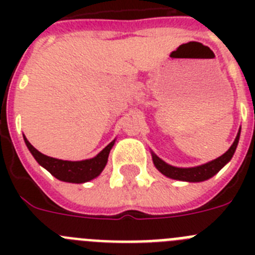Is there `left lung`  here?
Listing matches in <instances>:
<instances>
[{
	"label": "left lung",
	"mask_w": 255,
	"mask_h": 255,
	"mask_svg": "<svg viewBox=\"0 0 255 255\" xmlns=\"http://www.w3.org/2000/svg\"><path fill=\"white\" fill-rule=\"evenodd\" d=\"M239 136H240V131H239L238 136H236L233 145L230 147V149L227 150L225 154L218 157L217 159H213V161L208 162V163L198 166V167H191V168L173 167V166H170V164H167L166 162L162 161L161 158H158L155 154H152L153 163H154L155 167L158 168L159 172H162L164 176L170 177V179L182 180V181H190V182L204 181V180H208L209 177L215 176L216 173H217L221 168L224 167L225 164H226L230 159L233 158L236 147H238Z\"/></svg>",
	"instance_id": "8db88e82"
}]
</instances>
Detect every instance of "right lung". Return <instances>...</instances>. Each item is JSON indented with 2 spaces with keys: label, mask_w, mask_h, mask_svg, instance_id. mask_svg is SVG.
Listing matches in <instances>:
<instances>
[{
  "label": "right lung",
  "mask_w": 255,
  "mask_h": 255,
  "mask_svg": "<svg viewBox=\"0 0 255 255\" xmlns=\"http://www.w3.org/2000/svg\"><path fill=\"white\" fill-rule=\"evenodd\" d=\"M26 147L30 150L35 161L43 166L46 170L56 177V179L61 180V181L66 182H75V184H80V182L89 181V180L94 179L100 175L105 168L106 163H107L108 154L111 150L112 145L115 141L110 143L102 152L98 155H96L94 158L85 159V161H62V159H56L48 157L46 154H42L39 150L35 149L33 145L28 141V139L24 136Z\"/></svg>",
  "instance_id": "right-lung-1"
}]
</instances>
